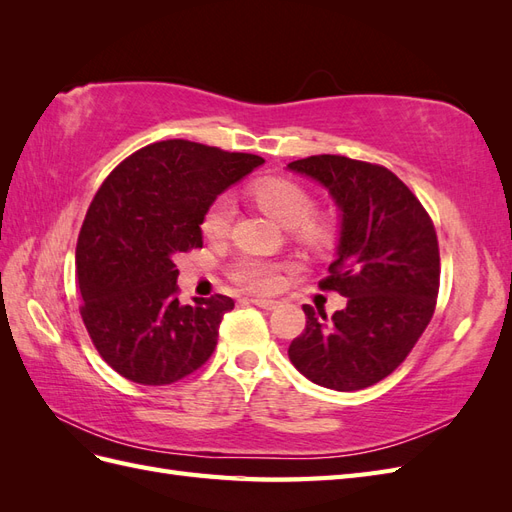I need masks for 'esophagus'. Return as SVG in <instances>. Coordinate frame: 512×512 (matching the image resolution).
<instances>
[{"label":"esophagus","mask_w":512,"mask_h":512,"mask_svg":"<svg viewBox=\"0 0 512 512\" xmlns=\"http://www.w3.org/2000/svg\"><path fill=\"white\" fill-rule=\"evenodd\" d=\"M250 301H252L254 305L262 307V309H275V307H277V301H273V299H262V297H252Z\"/></svg>","instance_id":"1"}]
</instances>
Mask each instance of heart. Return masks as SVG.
<instances>
[{"label": "heart", "instance_id": "1", "mask_svg": "<svg viewBox=\"0 0 512 512\" xmlns=\"http://www.w3.org/2000/svg\"><path fill=\"white\" fill-rule=\"evenodd\" d=\"M247 196L273 218L288 226L292 237L312 252H327L337 237V226L329 215L314 213V198L301 183L284 177H267L252 183ZM232 207L226 198H218L203 218V235L211 241L228 235ZM282 265L258 256H241L230 267V280L245 290L271 292L280 286Z\"/></svg>", "mask_w": 512, "mask_h": 512}]
</instances>
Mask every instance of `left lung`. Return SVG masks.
<instances>
[{"instance_id":"8db88e82","label":"left lung","mask_w":512,"mask_h":512,"mask_svg":"<svg viewBox=\"0 0 512 512\" xmlns=\"http://www.w3.org/2000/svg\"><path fill=\"white\" fill-rule=\"evenodd\" d=\"M288 168L320 181L342 211L337 258L318 286L348 297L331 318L303 305L305 331L288 356L327 389H367L406 361L436 312V228L408 185L380 164L324 153Z\"/></svg>"}]
</instances>
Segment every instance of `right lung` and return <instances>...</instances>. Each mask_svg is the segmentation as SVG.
<instances>
[{"mask_svg": "<svg viewBox=\"0 0 512 512\" xmlns=\"http://www.w3.org/2000/svg\"><path fill=\"white\" fill-rule=\"evenodd\" d=\"M262 162L173 138L138 149L100 185L76 243V282L91 342L123 378L164 386L209 361L235 301L181 305L175 258L203 247L213 200Z\"/></svg>", "mask_w": 512, "mask_h": 512, "instance_id": "add662e5", "label": "right lung"}]
</instances>
